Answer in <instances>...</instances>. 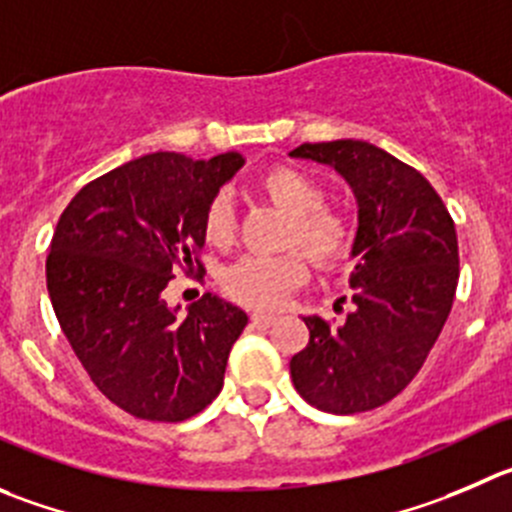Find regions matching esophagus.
Segmentation results:
<instances>
[{
  "instance_id": "34e87169",
  "label": "esophagus",
  "mask_w": 512,
  "mask_h": 512,
  "mask_svg": "<svg viewBox=\"0 0 512 512\" xmlns=\"http://www.w3.org/2000/svg\"><path fill=\"white\" fill-rule=\"evenodd\" d=\"M274 321H276L274 314H264V311H256V314H251V324L256 326V329H269Z\"/></svg>"
}]
</instances>
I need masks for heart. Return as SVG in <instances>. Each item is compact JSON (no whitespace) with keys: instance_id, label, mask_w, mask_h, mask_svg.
I'll return each instance as SVG.
<instances>
[{"instance_id":"1","label":"heart","mask_w":512,"mask_h":512,"mask_svg":"<svg viewBox=\"0 0 512 512\" xmlns=\"http://www.w3.org/2000/svg\"><path fill=\"white\" fill-rule=\"evenodd\" d=\"M259 191L281 211L291 213L286 241L299 243L319 266H334L352 248V228L347 218L324 206V191L311 175L291 165H276L261 173ZM203 233L213 246H228L236 233L233 206L226 193L208 201L203 213ZM309 276V264L301 251L279 256H243L221 276L226 296L256 309H276L289 291Z\"/></svg>"}]
</instances>
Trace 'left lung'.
<instances>
[{
  "label": "left lung",
  "instance_id": "obj_1",
  "mask_svg": "<svg viewBox=\"0 0 512 512\" xmlns=\"http://www.w3.org/2000/svg\"><path fill=\"white\" fill-rule=\"evenodd\" d=\"M289 155L332 165L359 208L354 309L342 326L304 316L309 344L291 357V379L316 410H374L415 379L445 326L460 276L455 223L425 175L367 140L304 143Z\"/></svg>",
  "mask_w": 512,
  "mask_h": 512
}]
</instances>
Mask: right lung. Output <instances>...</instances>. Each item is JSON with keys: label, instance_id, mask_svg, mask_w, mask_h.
<instances>
[{"label": "right lung", "instance_id": "1", "mask_svg": "<svg viewBox=\"0 0 512 512\" xmlns=\"http://www.w3.org/2000/svg\"><path fill=\"white\" fill-rule=\"evenodd\" d=\"M246 163L150 153L87 183L60 216L47 256L52 309L77 359L113 405L150 422H183L223 387L246 311L203 294L178 316L163 289L206 243L203 213Z\"/></svg>", "mask_w": 512, "mask_h": 512}]
</instances>
